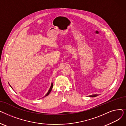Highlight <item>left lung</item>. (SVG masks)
Instances as JSON below:
<instances>
[{
  "mask_svg": "<svg viewBox=\"0 0 126 126\" xmlns=\"http://www.w3.org/2000/svg\"><path fill=\"white\" fill-rule=\"evenodd\" d=\"M98 96L97 94H92V95H89V97H95V96Z\"/></svg>",
  "mask_w": 126,
  "mask_h": 126,
  "instance_id": "obj_1",
  "label": "left lung"
}]
</instances>
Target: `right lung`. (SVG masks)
Masks as SVG:
<instances>
[{
	"label": "right lung",
	"instance_id": "1",
	"mask_svg": "<svg viewBox=\"0 0 126 126\" xmlns=\"http://www.w3.org/2000/svg\"><path fill=\"white\" fill-rule=\"evenodd\" d=\"M52 86H53V84H52V83H51V86H50V88H49V90H48V92L47 94H46L45 95V96H47L49 94V93L50 92V91H51V90H52ZM12 88V87H11Z\"/></svg>",
	"mask_w": 126,
	"mask_h": 126
}]
</instances>
